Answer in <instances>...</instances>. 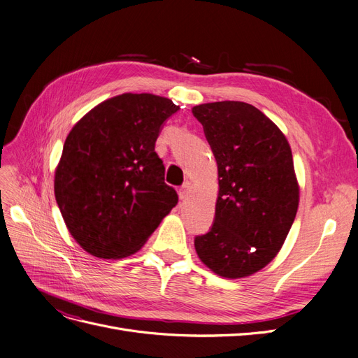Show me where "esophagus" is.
<instances>
[{"instance_id":"1","label":"esophagus","mask_w":358,"mask_h":358,"mask_svg":"<svg viewBox=\"0 0 358 358\" xmlns=\"http://www.w3.org/2000/svg\"><path fill=\"white\" fill-rule=\"evenodd\" d=\"M178 194H180V199H181V200H187V199L190 197V194H192V182L185 181V182L182 184V187L180 189Z\"/></svg>"}]
</instances>
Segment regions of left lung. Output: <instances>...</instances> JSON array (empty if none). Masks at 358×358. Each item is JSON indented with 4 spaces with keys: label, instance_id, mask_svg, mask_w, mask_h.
I'll return each instance as SVG.
<instances>
[{
    "label": "left lung",
    "instance_id": "1",
    "mask_svg": "<svg viewBox=\"0 0 358 358\" xmlns=\"http://www.w3.org/2000/svg\"><path fill=\"white\" fill-rule=\"evenodd\" d=\"M217 165L215 222L196 237L199 259L222 278L250 276L281 250L300 201L291 146L256 106L222 101L193 106Z\"/></svg>",
    "mask_w": 358,
    "mask_h": 358
}]
</instances>
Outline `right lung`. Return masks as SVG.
I'll return each mask as SVG.
<instances>
[{"label":"right lung","instance_id":"1","mask_svg":"<svg viewBox=\"0 0 358 358\" xmlns=\"http://www.w3.org/2000/svg\"><path fill=\"white\" fill-rule=\"evenodd\" d=\"M178 110L164 96L122 93L92 108L70 130L54 192L69 232L89 255H134L177 205L155 142Z\"/></svg>","mask_w":358,"mask_h":358}]
</instances>
